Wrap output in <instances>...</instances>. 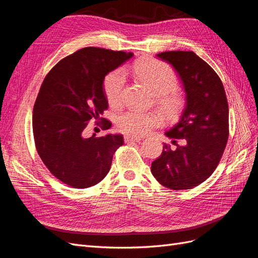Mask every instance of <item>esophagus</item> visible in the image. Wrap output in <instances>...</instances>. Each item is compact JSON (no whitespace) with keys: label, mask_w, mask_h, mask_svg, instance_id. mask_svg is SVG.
<instances>
[{"label":"esophagus","mask_w":258,"mask_h":258,"mask_svg":"<svg viewBox=\"0 0 258 258\" xmlns=\"http://www.w3.org/2000/svg\"><path fill=\"white\" fill-rule=\"evenodd\" d=\"M123 139H124V142H126V143H129V142H140L142 140V138L136 137V136H131V135L124 136Z\"/></svg>","instance_id":"obj_1"}]
</instances>
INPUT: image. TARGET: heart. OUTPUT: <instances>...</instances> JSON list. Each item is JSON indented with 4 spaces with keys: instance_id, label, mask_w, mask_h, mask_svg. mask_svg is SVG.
Here are the masks:
<instances>
[{
    "instance_id": "1",
    "label": "heart",
    "mask_w": 258,
    "mask_h": 258,
    "mask_svg": "<svg viewBox=\"0 0 258 258\" xmlns=\"http://www.w3.org/2000/svg\"><path fill=\"white\" fill-rule=\"evenodd\" d=\"M131 71L155 93V100L169 119L176 118L186 105V99L174 90L177 77L170 66L159 60L139 61L131 67ZM104 93L108 103L117 106L122 101L124 74L120 70L108 73L104 79ZM163 118L157 111H141L131 108L117 118L118 129L132 136H143L151 129L158 127Z\"/></svg>"
}]
</instances>
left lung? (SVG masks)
Returning <instances> with one entry per match:
<instances>
[{
  "instance_id": "left-lung-1",
  "label": "left lung",
  "mask_w": 258,
  "mask_h": 258,
  "mask_svg": "<svg viewBox=\"0 0 258 258\" xmlns=\"http://www.w3.org/2000/svg\"><path fill=\"white\" fill-rule=\"evenodd\" d=\"M157 57L177 72L186 106L181 119L166 132L175 147L163 144L151 171L167 188L190 189L209 178L222 158L229 136L227 98L220 77L194 51H165Z\"/></svg>"
}]
</instances>
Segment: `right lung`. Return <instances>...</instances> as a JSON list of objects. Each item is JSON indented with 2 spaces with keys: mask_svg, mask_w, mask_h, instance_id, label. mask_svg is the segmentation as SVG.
<instances>
[{
  "mask_svg": "<svg viewBox=\"0 0 258 258\" xmlns=\"http://www.w3.org/2000/svg\"><path fill=\"white\" fill-rule=\"evenodd\" d=\"M134 53L85 47L60 60L46 75L33 108L36 151L50 173L74 188H88L106 176L121 135L85 138L95 118L102 130L112 123L100 117L106 110L105 75Z\"/></svg>",
  "mask_w": 258,
  "mask_h": 258,
  "instance_id": "add662e5",
  "label": "right lung"
}]
</instances>
